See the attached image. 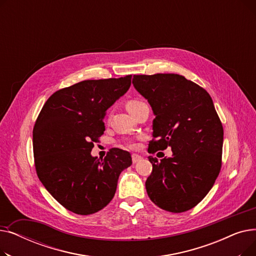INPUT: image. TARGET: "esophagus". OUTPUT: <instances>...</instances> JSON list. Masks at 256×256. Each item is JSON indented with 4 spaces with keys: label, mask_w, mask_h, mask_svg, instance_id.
<instances>
[{
    "label": "esophagus",
    "mask_w": 256,
    "mask_h": 256,
    "mask_svg": "<svg viewBox=\"0 0 256 256\" xmlns=\"http://www.w3.org/2000/svg\"><path fill=\"white\" fill-rule=\"evenodd\" d=\"M141 158H142V156H139V154H134L132 156V163H134V164L139 162V160H140Z\"/></svg>",
    "instance_id": "34e87169"
}]
</instances>
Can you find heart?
<instances>
[{"mask_svg": "<svg viewBox=\"0 0 256 256\" xmlns=\"http://www.w3.org/2000/svg\"><path fill=\"white\" fill-rule=\"evenodd\" d=\"M144 104H144L143 102H140V100H130L126 104V110L130 114V113H132L134 111H136L137 109H139L140 106H142Z\"/></svg>", "mask_w": 256, "mask_h": 256, "instance_id": "heart-1", "label": "heart"}]
</instances>
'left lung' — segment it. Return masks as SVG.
Masks as SVG:
<instances>
[{"label":"left lung","mask_w":256,"mask_h":256,"mask_svg":"<svg viewBox=\"0 0 256 256\" xmlns=\"http://www.w3.org/2000/svg\"><path fill=\"white\" fill-rule=\"evenodd\" d=\"M132 85L150 102L152 141L148 152L171 147L172 156H148V197L158 208L182 212L197 206L221 169L223 126L210 94L176 74L134 76Z\"/></svg>","instance_id":"8db88e82"}]
</instances>
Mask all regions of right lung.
Listing matches in <instances>:
<instances>
[{
	"label": "right lung",
	"instance_id": "add662e5",
	"mask_svg": "<svg viewBox=\"0 0 256 256\" xmlns=\"http://www.w3.org/2000/svg\"><path fill=\"white\" fill-rule=\"evenodd\" d=\"M132 76L87 80L56 91L46 102L33 130L37 176L48 193L68 210L90 214L115 195L120 173L132 165L128 152L113 148L92 156L104 132L109 108L130 87Z\"/></svg>",
	"mask_w": 256,
	"mask_h": 256
}]
</instances>
